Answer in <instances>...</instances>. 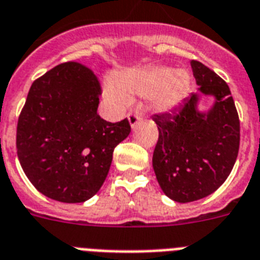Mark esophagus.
Returning a JSON list of instances; mask_svg holds the SVG:
<instances>
[{
	"mask_svg": "<svg viewBox=\"0 0 260 260\" xmlns=\"http://www.w3.org/2000/svg\"><path fill=\"white\" fill-rule=\"evenodd\" d=\"M127 119L132 128H136V126L138 124V122H140V117H138L137 114H128Z\"/></svg>",
	"mask_w": 260,
	"mask_h": 260,
	"instance_id": "1",
	"label": "esophagus"
}]
</instances>
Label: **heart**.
Instances as JSON below:
<instances>
[{"label": "heart", "mask_w": 260, "mask_h": 260, "mask_svg": "<svg viewBox=\"0 0 260 260\" xmlns=\"http://www.w3.org/2000/svg\"><path fill=\"white\" fill-rule=\"evenodd\" d=\"M190 90V76L184 70L174 71L165 66L134 68L105 83V96L114 109H123L130 96H149L154 113H170L185 101Z\"/></svg>", "instance_id": "1"}]
</instances>
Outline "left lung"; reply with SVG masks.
<instances>
[{
	"instance_id": "8db88e82",
	"label": "left lung",
	"mask_w": 260,
	"mask_h": 260,
	"mask_svg": "<svg viewBox=\"0 0 260 260\" xmlns=\"http://www.w3.org/2000/svg\"><path fill=\"white\" fill-rule=\"evenodd\" d=\"M197 92L186 98L172 114L154 115L158 142L153 169L166 196L190 203L209 196L223 184L235 165L240 142V123L230 87L212 70L190 61ZM203 96L213 105L203 110Z\"/></svg>"
}]
</instances>
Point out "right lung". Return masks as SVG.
Wrapping results in <instances>:
<instances>
[{"label":"right lung","instance_id":"obj_1","mask_svg":"<svg viewBox=\"0 0 260 260\" xmlns=\"http://www.w3.org/2000/svg\"><path fill=\"white\" fill-rule=\"evenodd\" d=\"M101 87L78 63L56 66L33 83L17 124V155L33 186L60 203H84L109 174L127 119L98 115Z\"/></svg>","mask_w":260,"mask_h":260}]
</instances>
